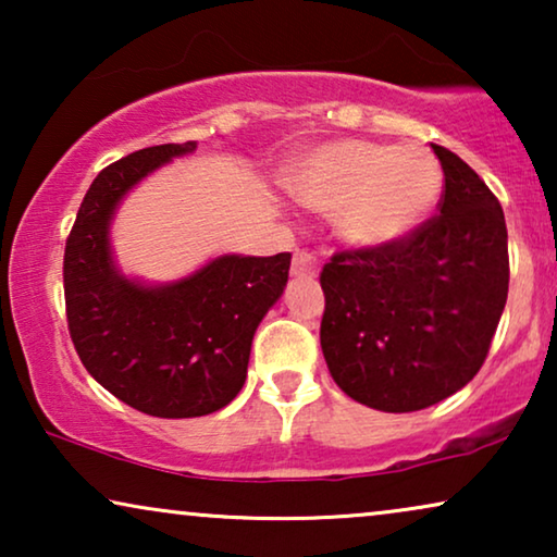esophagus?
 I'll list each match as a JSON object with an SVG mask.
<instances>
[{
  "label": "esophagus",
  "mask_w": 557,
  "mask_h": 557,
  "mask_svg": "<svg viewBox=\"0 0 557 557\" xmlns=\"http://www.w3.org/2000/svg\"><path fill=\"white\" fill-rule=\"evenodd\" d=\"M292 273L296 278H314L319 273V261L307 250H296L292 261Z\"/></svg>",
  "instance_id": "esophagus-1"
}]
</instances>
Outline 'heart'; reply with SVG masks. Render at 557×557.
<instances>
[{
	"label": "heart",
	"instance_id": "b5f03b06",
	"mask_svg": "<svg viewBox=\"0 0 557 557\" xmlns=\"http://www.w3.org/2000/svg\"><path fill=\"white\" fill-rule=\"evenodd\" d=\"M292 187L307 208L337 215L355 246H385L416 231L436 208L444 172L421 147L334 141L294 170Z\"/></svg>",
	"mask_w": 557,
	"mask_h": 557
}]
</instances>
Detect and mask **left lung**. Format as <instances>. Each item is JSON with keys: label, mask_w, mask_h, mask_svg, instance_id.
I'll use <instances>...</instances> for the list:
<instances>
[{"label": "left lung", "mask_w": 557, "mask_h": 557, "mask_svg": "<svg viewBox=\"0 0 557 557\" xmlns=\"http://www.w3.org/2000/svg\"><path fill=\"white\" fill-rule=\"evenodd\" d=\"M444 170L438 215L322 269L319 339L334 383L385 413L461 391L490 352L507 304L505 212L471 166L433 144Z\"/></svg>", "instance_id": "left-lung-1"}]
</instances>
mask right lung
<instances>
[{
  "mask_svg": "<svg viewBox=\"0 0 557 557\" xmlns=\"http://www.w3.org/2000/svg\"><path fill=\"white\" fill-rule=\"evenodd\" d=\"M193 149L195 141L159 144L98 172L63 258L67 330L81 362L111 395L157 418L215 413L240 393L250 342L292 265V253H233L164 286L121 276L109 240L121 197Z\"/></svg>",
  "mask_w": 557,
  "mask_h": 557,
  "instance_id": "add662e5",
  "label": "right lung"
}]
</instances>
